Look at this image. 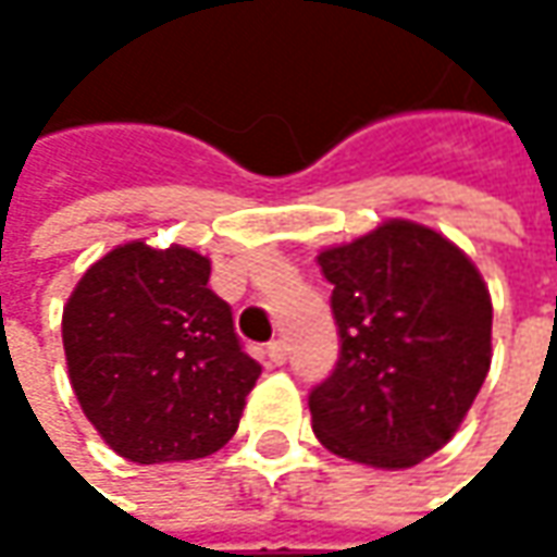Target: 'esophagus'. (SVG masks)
<instances>
[{
  "label": "esophagus",
  "instance_id": "esophagus-1",
  "mask_svg": "<svg viewBox=\"0 0 557 557\" xmlns=\"http://www.w3.org/2000/svg\"><path fill=\"white\" fill-rule=\"evenodd\" d=\"M267 356L272 366H285V359H288V344H285V341H272L267 347Z\"/></svg>",
  "mask_w": 557,
  "mask_h": 557
}]
</instances>
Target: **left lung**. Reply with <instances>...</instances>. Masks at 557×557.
<instances>
[{"mask_svg":"<svg viewBox=\"0 0 557 557\" xmlns=\"http://www.w3.org/2000/svg\"><path fill=\"white\" fill-rule=\"evenodd\" d=\"M341 356L310 391L334 456L412 468L459 431L490 372L493 304L481 272L428 225L391 220L319 253Z\"/></svg>","mask_w":557,"mask_h":557,"instance_id":"obj_1","label":"left lung"}]
</instances>
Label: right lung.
<instances>
[{
  "label": "right lung",
  "mask_w": 557,
  "mask_h": 557,
  "mask_svg": "<svg viewBox=\"0 0 557 557\" xmlns=\"http://www.w3.org/2000/svg\"><path fill=\"white\" fill-rule=\"evenodd\" d=\"M188 247H114L71 294L61 337L86 418L123 459H203L238 431L260 377L232 307Z\"/></svg>",
  "instance_id": "add662e5"
}]
</instances>
